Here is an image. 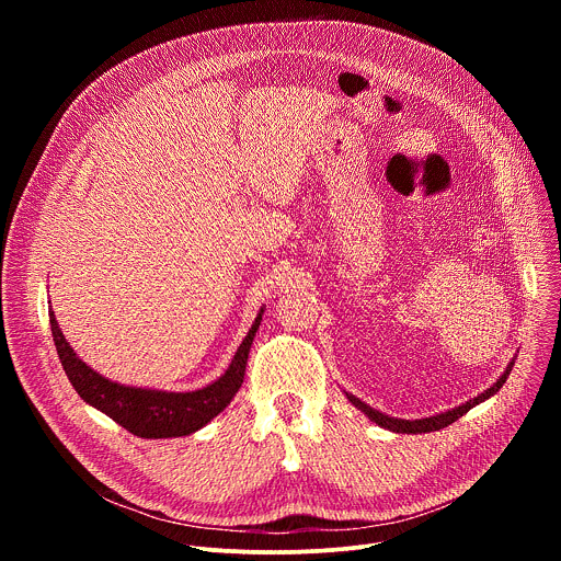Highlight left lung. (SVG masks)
<instances>
[{
	"mask_svg": "<svg viewBox=\"0 0 561 561\" xmlns=\"http://www.w3.org/2000/svg\"><path fill=\"white\" fill-rule=\"evenodd\" d=\"M513 364H515V359L506 366L504 375H502V377H500V379H497L489 390H484L482 394H477L474 399H470V402H466V404H461V407H457V409H453V411H446V413H439V415H435V417H426V420H397V417H388V415H383V413H379V411H375V409L366 407L359 397L348 394V392H346V397L351 399L353 407H357L364 415H368V420H370V422H375V424H377V426H381V428H388V431H392V433H413V435H417V433H433V431H442V428L450 426V424H453V422H457L461 415H466L472 407L482 404L484 399L493 397V394H495V392L506 383V377L511 375Z\"/></svg>",
	"mask_w": 561,
	"mask_h": 561,
	"instance_id": "left-lung-1",
	"label": "left lung"
}]
</instances>
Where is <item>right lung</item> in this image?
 <instances>
[{
	"instance_id": "add662e5",
	"label": "right lung",
	"mask_w": 561,
	"mask_h": 561,
	"mask_svg": "<svg viewBox=\"0 0 561 561\" xmlns=\"http://www.w3.org/2000/svg\"><path fill=\"white\" fill-rule=\"evenodd\" d=\"M262 314H264V308L255 317V322L249 335L244 337V342L239 344L230 366L217 381L193 392H167V390L124 386L95 373L91 366H87L75 355V351L68 346L66 337L59 331L53 310H48L53 342H55L59 362L66 370L68 381L77 390V394L82 397L87 404L106 413L113 422L124 426L128 433L144 439L191 435L202 426H206L213 417H217L230 404V399L244 381L251 344L260 329Z\"/></svg>"
}]
</instances>
